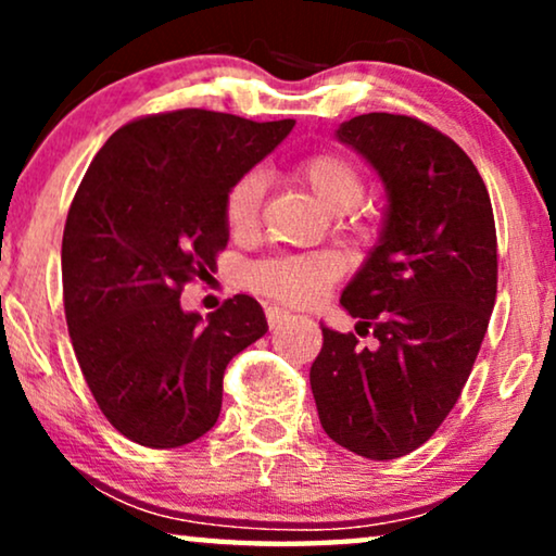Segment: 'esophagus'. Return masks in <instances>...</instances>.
<instances>
[{
	"mask_svg": "<svg viewBox=\"0 0 556 556\" xmlns=\"http://www.w3.org/2000/svg\"><path fill=\"white\" fill-rule=\"evenodd\" d=\"M265 316H268L270 329H278V326H283L286 321H291V314H288V311H283V308H278V306L265 308Z\"/></svg>",
	"mask_w": 556,
	"mask_h": 556,
	"instance_id": "1",
	"label": "esophagus"
}]
</instances>
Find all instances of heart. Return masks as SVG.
I'll list each match as a JSON object with an SVG mask.
<instances>
[{
  "instance_id": "heart-1",
  "label": "heart",
  "mask_w": 556,
  "mask_h": 556,
  "mask_svg": "<svg viewBox=\"0 0 556 556\" xmlns=\"http://www.w3.org/2000/svg\"><path fill=\"white\" fill-rule=\"evenodd\" d=\"M295 174L329 212L344 215L364 194V177L354 162L341 154H314L295 166ZM263 200V177L250 172L235 181L225 200V219L232 232L255 225ZM339 265L329 255H288L268 261L250 273L253 286L288 303H311L337 278Z\"/></svg>"
}]
</instances>
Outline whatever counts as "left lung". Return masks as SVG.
I'll list each match as a JSON object with an SVG mask.
<instances>
[{"label":"left lung","instance_id":"obj_1","mask_svg":"<svg viewBox=\"0 0 556 556\" xmlns=\"http://www.w3.org/2000/svg\"><path fill=\"white\" fill-rule=\"evenodd\" d=\"M333 136L384 185L377 245L339 301L377 344L321 324L311 392L333 443L392 460L440 428L473 369L496 303V225L466 151L422 121L364 113Z\"/></svg>","mask_w":556,"mask_h":556}]
</instances>
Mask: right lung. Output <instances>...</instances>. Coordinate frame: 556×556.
Instances as JSON below:
<instances>
[{
  "label": "right lung",
  "mask_w": 556,
  "mask_h": 556,
  "mask_svg": "<svg viewBox=\"0 0 556 556\" xmlns=\"http://www.w3.org/2000/svg\"><path fill=\"white\" fill-rule=\"evenodd\" d=\"M293 126L159 113L118 128L90 162L63 232L65 318L98 407L134 443L179 447L212 430L227 364L268 331L250 295L207 318L179 295L230 240L227 192Z\"/></svg>",
  "instance_id": "right-lung-1"
}]
</instances>
